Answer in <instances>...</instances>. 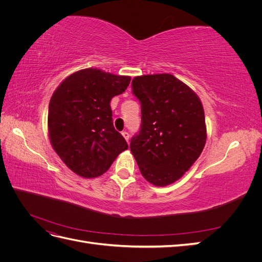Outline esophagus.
Segmentation results:
<instances>
[{
    "instance_id": "obj_1",
    "label": "esophagus",
    "mask_w": 262,
    "mask_h": 262,
    "mask_svg": "<svg viewBox=\"0 0 262 262\" xmlns=\"http://www.w3.org/2000/svg\"><path fill=\"white\" fill-rule=\"evenodd\" d=\"M122 136H123V138L125 139V141H126V142H129V138H130V134H129V132L123 131V132H122Z\"/></svg>"
}]
</instances>
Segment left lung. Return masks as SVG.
<instances>
[{
	"label": "left lung",
	"mask_w": 262,
	"mask_h": 262,
	"mask_svg": "<svg viewBox=\"0 0 262 262\" xmlns=\"http://www.w3.org/2000/svg\"><path fill=\"white\" fill-rule=\"evenodd\" d=\"M131 85L141 104V126L130 141V149L148 182L170 185L191 167L204 147L202 104L171 74L137 76Z\"/></svg>",
	"instance_id": "8db88e82"
}]
</instances>
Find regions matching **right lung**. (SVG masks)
I'll return each instance as SVG.
<instances>
[{
    "instance_id": "right-lung-1",
    "label": "right lung",
    "mask_w": 262,
    "mask_h": 262,
    "mask_svg": "<svg viewBox=\"0 0 262 262\" xmlns=\"http://www.w3.org/2000/svg\"><path fill=\"white\" fill-rule=\"evenodd\" d=\"M130 76L85 69L68 76L49 104L48 128L53 149L78 176L102 175L128 149L114 126L110 100L129 86Z\"/></svg>"
}]
</instances>
